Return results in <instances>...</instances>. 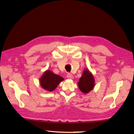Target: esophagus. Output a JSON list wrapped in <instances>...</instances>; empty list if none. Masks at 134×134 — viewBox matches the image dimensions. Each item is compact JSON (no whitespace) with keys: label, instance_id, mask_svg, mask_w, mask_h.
<instances>
[{"label":"esophagus","instance_id":"obj_1","mask_svg":"<svg viewBox=\"0 0 134 134\" xmlns=\"http://www.w3.org/2000/svg\"><path fill=\"white\" fill-rule=\"evenodd\" d=\"M67 78H69V79L71 80L73 78H74V77H73V75L71 74V73H68L67 75Z\"/></svg>","mask_w":134,"mask_h":134}]
</instances>
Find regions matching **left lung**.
I'll return each mask as SVG.
<instances>
[{
    "instance_id": "8db88e82",
    "label": "left lung",
    "mask_w": 134,
    "mask_h": 134,
    "mask_svg": "<svg viewBox=\"0 0 134 134\" xmlns=\"http://www.w3.org/2000/svg\"><path fill=\"white\" fill-rule=\"evenodd\" d=\"M80 91L84 93H87L94 87V78L93 75L89 71L85 70L82 77L80 78L78 83Z\"/></svg>"
}]
</instances>
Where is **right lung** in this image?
Here are the masks:
<instances>
[{
	"label": "right lung",
	"mask_w": 134,
	"mask_h": 134,
	"mask_svg": "<svg viewBox=\"0 0 134 134\" xmlns=\"http://www.w3.org/2000/svg\"><path fill=\"white\" fill-rule=\"evenodd\" d=\"M63 78L60 75L55 74L51 71H46L42 75L40 83L42 87L48 91L54 90L59 83L63 80Z\"/></svg>",
	"instance_id": "obj_1"
}]
</instances>
